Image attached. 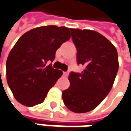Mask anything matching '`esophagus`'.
Wrapping results in <instances>:
<instances>
[{"mask_svg": "<svg viewBox=\"0 0 131 131\" xmlns=\"http://www.w3.org/2000/svg\"><path fill=\"white\" fill-rule=\"evenodd\" d=\"M63 75H64V77H67V75H68V73H67V72H63Z\"/></svg>", "mask_w": 131, "mask_h": 131, "instance_id": "1", "label": "esophagus"}]
</instances>
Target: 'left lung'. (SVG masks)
Returning <instances> with one entry per match:
<instances>
[{
    "mask_svg": "<svg viewBox=\"0 0 131 131\" xmlns=\"http://www.w3.org/2000/svg\"><path fill=\"white\" fill-rule=\"evenodd\" d=\"M70 31L77 49V63L85 69L81 73H70V85L62 92V99L70 111L87 113L95 109L110 93L119 70L118 53L113 43L98 32Z\"/></svg>",
    "mask_w": 131,
    "mask_h": 131,
    "instance_id": "left-lung-1",
    "label": "left lung"
}]
</instances>
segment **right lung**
<instances>
[{
  "mask_svg": "<svg viewBox=\"0 0 131 131\" xmlns=\"http://www.w3.org/2000/svg\"><path fill=\"white\" fill-rule=\"evenodd\" d=\"M70 38V28L50 25L32 29L18 40L6 60V80L18 102L33 107L44 101L63 74L47 63Z\"/></svg>",
  "mask_w": 131,
  "mask_h": 131,
  "instance_id": "add662e5",
  "label": "right lung"
}]
</instances>
